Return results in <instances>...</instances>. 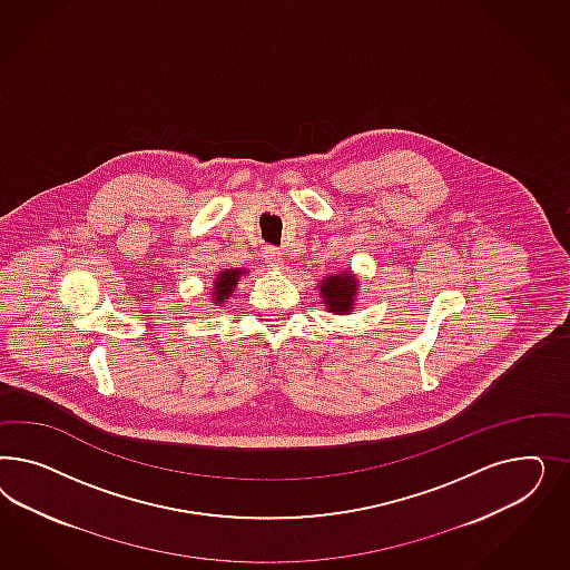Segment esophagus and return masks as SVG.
<instances>
[{
  "label": "esophagus",
  "mask_w": 570,
  "mask_h": 570,
  "mask_svg": "<svg viewBox=\"0 0 570 570\" xmlns=\"http://www.w3.org/2000/svg\"><path fill=\"white\" fill-rule=\"evenodd\" d=\"M263 259H265L269 267H279L282 265V253H279V248H276V246H265Z\"/></svg>",
  "instance_id": "esophagus-1"
}]
</instances>
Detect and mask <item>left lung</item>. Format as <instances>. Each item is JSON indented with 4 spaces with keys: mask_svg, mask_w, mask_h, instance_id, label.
Listing matches in <instances>:
<instances>
[{
    "mask_svg": "<svg viewBox=\"0 0 570 570\" xmlns=\"http://www.w3.org/2000/svg\"><path fill=\"white\" fill-rule=\"evenodd\" d=\"M355 286H357V282L353 279L351 274L328 277L324 282V286H322V296H324L330 311L348 313L351 305H353V296H355V291H357Z\"/></svg>",
    "mask_w": 570,
    "mask_h": 570,
    "instance_id": "1",
    "label": "left lung"
}]
</instances>
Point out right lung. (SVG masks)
<instances>
[{
	"label": "right lung",
	"instance_id": "add662e5",
	"mask_svg": "<svg viewBox=\"0 0 570 570\" xmlns=\"http://www.w3.org/2000/svg\"><path fill=\"white\" fill-rule=\"evenodd\" d=\"M238 276H240V269H229V272H224L222 276L217 277L213 301H224L225 296L232 293L234 286L238 284Z\"/></svg>",
	"mask_w": 570,
	"mask_h": 570
}]
</instances>
